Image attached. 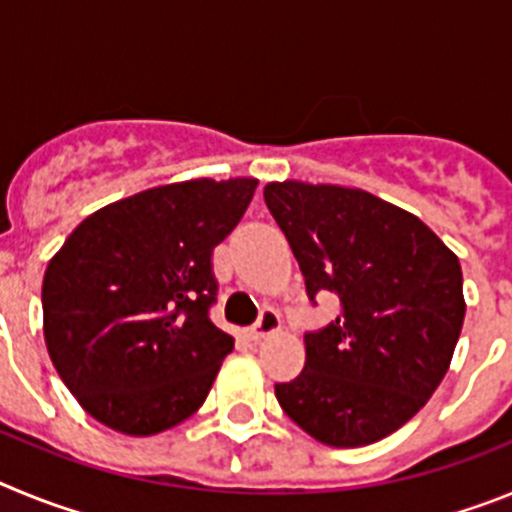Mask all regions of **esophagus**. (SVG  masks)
I'll return each instance as SVG.
<instances>
[{
  "label": "esophagus",
  "instance_id": "esophagus-1",
  "mask_svg": "<svg viewBox=\"0 0 512 512\" xmlns=\"http://www.w3.org/2000/svg\"><path fill=\"white\" fill-rule=\"evenodd\" d=\"M279 325H282V318H279V312L274 310V307H264L259 315V320L251 325V330H248V336L253 338V341H261V338L271 336V333H277Z\"/></svg>",
  "mask_w": 512,
  "mask_h": 512
}]
</instances>
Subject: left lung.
Masks as SVG:
<instances>
[{
    "label": "left lung",
    "instance_id": "1",
    "mask_svg": "<svg viewBox=\"0 0 512 512\" xmlns=\"http://www.w3.org/2000/svg\"><path fill=\"white\" fill-rule=\"evenodd\" d=\"M264 200L315 305L341 315L305 333V369L274 384L315 441L351 449L395 433L436 392L464 323L459 259L423 220L364 189L271 182Z\"/></svg>",
    "mask_w": 512,
    "mask_h": 512
}]
</instances>
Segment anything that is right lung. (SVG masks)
Returning <instances> with one entry per match:
<instances>
[{
  "instance_id": "obj_1",
  "label": "right lung",
  "mask_w": 512,
  "mask_h": 512,
  "mask_svg": "<svg viewBox=\"0 0 512 512\" xmlns=\"http://www.w3.org/2000/svg\"><path fill=\"white\" fill-rule=\"evenodd\" d=\"M256 179H192L89 215L43 277L58 377L92 418L128 436L174 428L205 402L233 338L210 320L212 251Z\"/></svg>"
}]
</instances>
